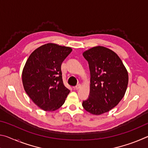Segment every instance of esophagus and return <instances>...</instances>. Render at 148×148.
<instances>
[{
	"label": "esophagus",
	"instance_id": "1",
	"mask_svg": "<svg viewBox=\"0 0 148 148\" xmlns=\"http://www.w3.org/2000/svg\"><path fill=\"white\" fill-rule=\"evenodd\" d=\"M81 87H82V85L79 84H77V85H76V86H75V89H79Z\"/></svg>",
	"mask_w": 148,
	"mask_h": 148
}]
</instances>
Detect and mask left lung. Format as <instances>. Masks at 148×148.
Instances as JSON below:
<instances>
[{"label":"left lung","mask_w":148,"mask_h":148,"mask_svg":"<svg viewBox=\"0 0 148 148\" xmlns=\"http://www.w3.org/2000/svg\"><path fill=\"white\" fill-rule=\"evenodd\" d=\"M91 74L88 99L84 108L94 115L109 112L124 97L129 82L128 72L119 56L111 49L97 46L84 52Z\"/></svg>","instance_id":"obj_1"}]
</instances>
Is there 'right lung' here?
<instances>
[{
	"instance_id": "right-lung-1",
	"label": "right lung",
	"mask_w": 148,
	"mask_h": 148,
	"mask_svg": "<svg viewBox=\"0 0 148 148\" xmlns=\"http://www.w3.org/2000/svg\"><path fill=\"white\" fill-rule=\"evenodd\" d=\"M72 48L44 44L30 55L22 72L24 89L35 104L45 111H55L64 103L70 90L62 78L61 64Z\"/></svg>"
}]
</instances>
